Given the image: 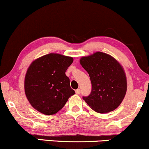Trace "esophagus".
<instances>
[{
  "label": "esophagus",
  "mask_w": 149,
  "mask_h": 149,
  "mask_svg": "<svg viewBox=\"0 0 149 149\" xmlns=\"http://www.w3.org/2000/svg\"><path fill=\"white\" fill-rule=\"evenodd\" d=\"M75 93H76V94L79 95L80 93H81V90H80V89H77V90H76V91H75Z\"/></svg>",
  "instance_id": "obj_1"
}]
</instances>
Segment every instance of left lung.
Instances as JSON below:
<instances>
[{
    "label": "left lung",
    "instance_id": "1",
    "mask_svg": "<svg viewBox=\"0 0 149 149\" xmlns=\"http://www.w3.org/2000/svg\"><path fill=\"white\" fill-rule=\"evenodd\" d=\"M80 63L89 74L92 91L83 100L99 113L114 111L125 97L127 82L122 65L111 55L97 52L81 58Z\"/></svg>",
    "mask_w": 149,
    "mask_h": 149
}]
</instances>
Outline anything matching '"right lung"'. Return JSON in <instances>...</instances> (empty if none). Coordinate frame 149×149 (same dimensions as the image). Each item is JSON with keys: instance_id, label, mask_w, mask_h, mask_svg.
<instances>
[{"instance_id": "right-lung-1", "label": "right lung", "mask_w": 149, "mask_h": 149, "mask_svg": "<svg viewBox=\"0 0 149 149\" xmlns=\"http://www.w3.org/2000/svg\"><path fill=\"white\" fill-rule=\"evenodd\" d=\"M73 58L59 54L44 55L32 62L25 77V93L33 108L47 115L65 106L75 92L65 75Z\"/></svg>"}]
</instances>
